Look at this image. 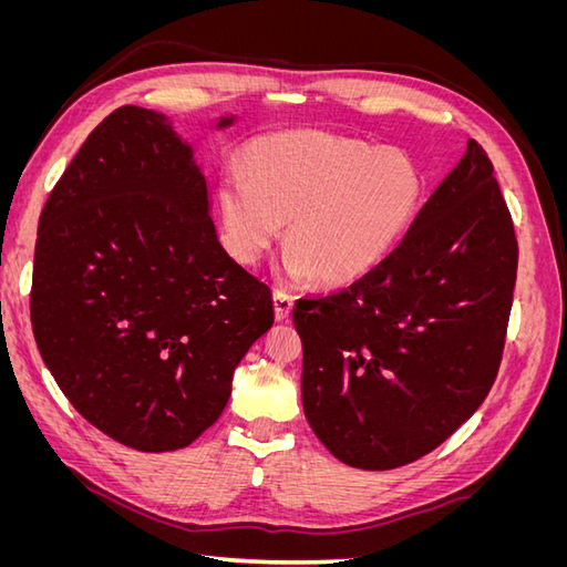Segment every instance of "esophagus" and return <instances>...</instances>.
<instances>
[{
    "label": "esophagus",
    "instance_id": "34e87169",
    "mask_svg": "<svg viewBox=\"0 0 567 567\" xmlns=\"http://www.w3.org/2000/svg\"><path fill=\"white\" fill-rule=\"evenodd\" d=\"M290 310H293V298H290L281 288L274 290V315H277V319L279 321L288 319Z\"/></svg>",
    "mask_w": 567,
    "mask_h": 567
}]
</instances>
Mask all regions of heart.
<instances>
[{
  "mask_svg": "<svg viewBox=\"0 0 567 567\" xmlns=\"http://www.w3.org/2000/svg\"><path fill=\"white\" fill-rule=\"evenodd\" d=\"M423 200L425 177L406 151L323 130L260 136L217 186L221 241L236 262H260L288 221L284 277L326 286L354 284L381 267Z\"/></svg>",
  "mask_w": 567,
  "mask_h": 567,
  "instance_id": "heart-1",
  "label": "heart"
}]
</instances>
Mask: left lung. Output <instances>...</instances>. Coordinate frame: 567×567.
<instances>
[{
    "label": "left lung",
    "mask_w": 567,
    "mask_h": 567,
    "mask_svg": "<svg viewBox=\"0 0 567 567\" xmlns=\"http://www.w3.org/2000/svg\"><path fill=\"white\" fill-rule=\"evenodd\" d=\"M516 271L511 213L485 148L468 140L381 267L293 307L302 406L323 447L364 471L440 447L496 379Z\"/></svg>",
    "instance_id": "1"
}]
</instances>
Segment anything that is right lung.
Instances as JSON below:
<instances>
[{
	"instance_id": "add662e5",
	"label": "right lung",
	"mask_w": 567,
	"mask_h": 567,
	"mask_svg": "<svg viewBox=\"0 0 567 567\" xmlns=\"http://www.w3.org/2000/svg\"><path fill=\"white\" fill-rule=\"evenodd\" d=\"M30 321L68 402L125 447L182 450L225 411L274 323L271 290L217 241L208 184L165 115L113 111L51 188Z\"/></svg>"
}]
</instances>
